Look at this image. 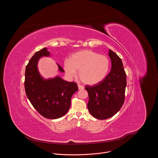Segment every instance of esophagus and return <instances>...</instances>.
<instances>
[{"mask_svg":"<svg viewBox=\"0 0 158 158\" xmlns=\"http://www.w3.org/2000/svg\"><path fill=\"white\" fill-rule=\"evenodd\" d=\"M77 86H78L79 89H80V90L83 89L84 88V86H82V85H80V84H78V85H77Z\"/></svg>","mask_w":158,"mask_h":158,"instance_id":"34e87169","label":"esophagus"}]
</instances>
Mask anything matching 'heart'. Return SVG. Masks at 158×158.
I'll return each instance as SVG.
<instances>
[{"label":"heart","instance_id":"obj_1","mask_svg":"<svg viewBox=\"0 0 158 158\" xmlns=\"http://www.w3.org/2000/svg\"><path fill=\"white\" fill-rule=\"evenodd\" d=\"M109 68V59L91 50L76 52L64 62V69L67 76L73 78L79 71L80 79L89 85L101 82L107 76Z\"/></svg>","mask_w":158,"mask_h":158}]
</instances>
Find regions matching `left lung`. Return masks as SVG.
Here are the masks:
<instances>
[{
	"mask_svg": "<svg viewBox=\"0 0 158 158\" xmlns=\"http://www.w3.org/2000/svg\"><path fill=\"white\" fill-rule=\"evenodd\" d=\"M111 71L102 81L85 89L88 93V110L93 117L103 120L115 115L125 99L126 74L121 58L109 50Z\"/></svg>",
	"mask_w": 158,
	"mask_h": 158,
	"instance_id": "obj_1",
	"label": "left lung"
}]
</instances>
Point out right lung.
Here are the masks:
<instances>
[{"label":"right lung","instance_id":"obj_1","mask_svg":"<svg viewBox=\"0 0 158 158\" xmlns=\"http://www.w3.org/2000/svg\"><path fill=\"white\" fill-rule=\"evenodd\" d=\"M49 52L44 48L36 52L26 67L24 87L31 104L43 117L55 119L65 114L71 106L72 96L78 90L74 82L64 81L60 77L44 80L37 70V62ZM59 71L64 72L58 64Z\"/></svg>","mask_w":158,"mask_h":158}]
</instances>
